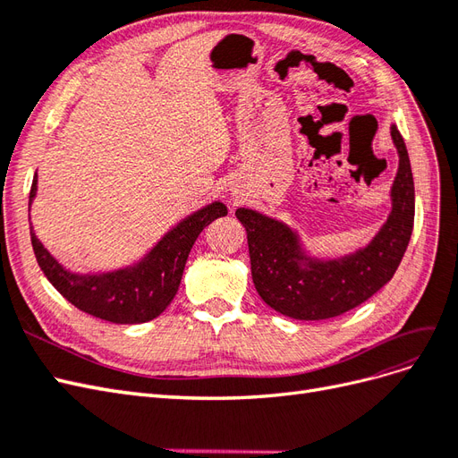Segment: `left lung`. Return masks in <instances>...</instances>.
<instances>
[{"label": "left lung", "instance_id": "8db88e82", "mask_svg": "<svg viewBox=\"0 0 458 458\" xmlns=\"http://www.w3.org/2000/svg\"><path fill=\"white\" fill-rule=\"evenodd\" d=\"M399 170L392 187V214L363 250L317 261L301 254L294 231L281 221L239 208L246 227L252 281L269 308L300 321H321L357 308L392 279L409 246L414 224V183L407 147L392 126Z\"/></svg>", "mask_w": 458, "mask_h": 458}]
</instances>
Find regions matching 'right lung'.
Instances as JSON below:
<instances>
[{
    "mask_svg": "<svg viewBox=\"0 0 458 458\" xmlns=\"http://www.w3.org/2000/svg\"><path fill=\"white\" fill-rule=\"evenodd\" d=\"M36 185L34 177L30 202L36 197ZM225 214V204H208L165 234L137 266L103 275H76L63 269L38 241L32 227L30 237L38 266L74 308L114 325H135L150 321L170 306L192 244L206 225Z\"/></svg>",
    "mask_w": 458,
    "mask_h": 458,
    "instance_id": "right-lung-1",
    "label": "right lung"
}]
</instances>
